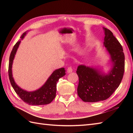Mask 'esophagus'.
I'll use <instances>...</instances> for the list:
<instances>
[{
    "mask_svg": "<svg viewBox=\"0 0 133 133\" xmlns=\"http://www.w3.org/2000/svg\"><path fill=\"white\" fill-rule=\"evenodd\" d=\"M73 71V69H72L71 67H68L67 69V73H70Z\"/></svg>",
    "mask_w": 133,
    "mask_h": 133,
    "instance_id": "esophagus-1",
    "label": "esophagus"
}]
</instances>
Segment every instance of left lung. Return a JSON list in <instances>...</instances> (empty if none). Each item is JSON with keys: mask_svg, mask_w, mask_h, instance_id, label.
<instances>
[{"mask_svg": "<svg viewBox=\"0 0 133 133\" xmlns=\"http://www.w3.org/2000/svg\"><path fill=\"white\" fill-rule=\"evenodd\" d=\"M103 28V44L110 55L111 68L106 73L96 68L85 65L78 66V94L85 102H97L107 99L118 88L123 77L125 57L122 46L110 30Z\"/></svg>", "mask_w": 133, "mask_h": 133, "instance_id": "left-lung-1", "label": "left lung"}]
</instances>
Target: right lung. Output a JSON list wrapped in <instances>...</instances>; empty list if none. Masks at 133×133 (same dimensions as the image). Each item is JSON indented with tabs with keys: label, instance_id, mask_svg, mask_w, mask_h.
Masks as SVG:
<instances>
[{
	"label": "right lung",
	"instance_id": "obj_1",
	"mask_svg": "<svg viewBox=\"0 0 133 133\" xmlns=\"http://www.w3.org/2000/svg\"><path fill=\"white\" fill-rule=\"evenodd\" d=\"M27 32L28 31L22 34L21 37V40L25 37ZM21 42V41H19L15 44L10 55L8 73L11 85L16 93L23 100V101L29 105H40L49 104L55 97L57 82L60 78L66 74L65 70L64 68H62L54 70L44 85L37 90L33 91H28L22 89L15 82L12 74V65L13 60Z\"/></svg>",
	"mask_w": 133,
	"mask_h": 133
}]
</instances>
